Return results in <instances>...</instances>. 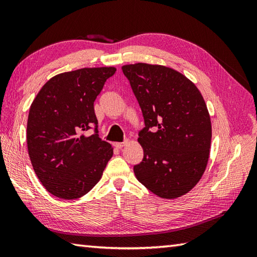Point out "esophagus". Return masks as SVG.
<instances>
[{
    "instance_id": "esophagus-1",
    "label": "esophagus",
    "mask_w": 257,
    "mask_h": 257,
    "mask_svg": "<svg viewBox=\"0 0 257 257\" xmlns=\"http://www.w3.org/2000/svg\"><path fill=\"white\" fill-rule=\"evenodd\" d=\"M127 144H128V140H125V141H123V143H114L113 146L116 147V148H118V149H121L122 147H124Z\"/></svg>"
}]
</instances>
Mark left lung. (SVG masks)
Listing matches in <instances>:
<instances>
[{
    "mask_svg": "<svg viewBox=\"0 0 257 257\" xmlns=\"http://www.w3.org/2000/svg\"><path fill=\"white\" fill-rule=\"evenodd\" d=\"M145 119L138 141L144 159L136 178L163 199L179 198L203 176L209 161L212 127L205 101L181 73L162 65H124Z\"/></svg>",
    "mask_w": 257,
    "mask_h": 257,
    "instance_id": "8db88e82",
    "label": "left lung"
}]
</instances>
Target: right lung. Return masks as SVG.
Wrapping results in <instances>:
<instances>
[{
  "label": "right lung",
  "mask_w": 257,
  "mask_h": 257,
  "mask_svg": "<svg viewBox=\"0 0 257 257\" xmlns=\"http://www.w3.org/2000/svg\"><path fill=\"white\" fill-rule=\"evenodd\" d=\"M114 67L80 68L54 76L38 91L27 119V149L45 189L78 199L99 181L113 150L98 136L94 101ZM92 125L95 134L81 133Z\"/></svg>",
  "instance_id": "obj_1"
}]
</instances>
